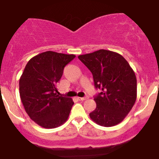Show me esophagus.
<instances>
[{
	"mask_svg": "<svg viewBox=\"0 0 159 159\" xmlns=\"http://www.w3.org/2000/svg\"><path fill=\"white\" fill-rule=\"evenodd\" d=\"M88 98V96H85V97H78V99L79 100V101H84V100H86Z\"/></svg>",
	"mask_w": 159,
	"mask_h": 159,
	"instance_id": "esophagus-1",
	"label": "esophagus"
}]
</instances>
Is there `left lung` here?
<instances>
[{
    "mask_svg": "<svg viewBox=\"0 0 159 159\" xmlns=\"http://www.w3.org/2000/svg\"><path fill=\"white\" fill-rule=\"evenodd\" d=\"M90 70L95 89L101 92L95 97L96 108L89 116L102 127L122 122L137 98V78L125 58L116 52L99 50L78 56Z\"/></svg>",
    "mask_w": 159,
    "mask_h": 159,
    "instance_id": "8db88e82",
    "label": "left lung"
}]
</instances>
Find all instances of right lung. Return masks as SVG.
Instances as JSON below:
<instances>
[{
    "label": "right lung",
    "mask_w": 159,
    "mask_h": 159,
    "mask_svg": "<svg viewBox=\"0 0 159 159\" xmlns=\"http://www.w3.org/2000/svg\"><path fill=\"white\" fill-rule=\"evenodd\" d=\"M75 55L47 51L29 61L19 80L21 102L31 120L47 129L67 121L73 100L57 95V84Z\"/></svg>",
    "instance_id": "right-lung-1"
}]
</instances>
